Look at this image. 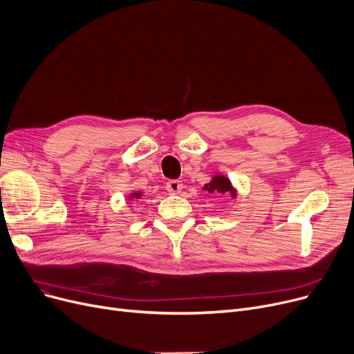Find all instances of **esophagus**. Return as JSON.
Instances as JSON below:
<instances>
[{"instance_id": "obj_1", "label": "esophagus", "mask_w": 354, "mask_h": 354, "mask_svg": "<svg viewBox=\"0 0 354 354\" xmlns=\"http://www.w3.org/2000/svg\"><path fill=\"white\" fill-rule=\"evenodd\" d=\"M165 189L170 194H177L183 189V183L180 180H170L165 184Z\"/></svg>"}]
</instances>
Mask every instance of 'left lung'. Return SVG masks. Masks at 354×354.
Listing matches in <instances>:
<instances>
[{"label": "left lung", "instance_id": "8db88e82", "mask_svg": "<svg viewBox=\"0 0 354 354\" xmlns=\"http://www.w3.org/2000/svg\"><path fill=\"white\" fill-rule=\"evenodd\" d=\"M205 190L209 193H230L232 196L236 194L230 186V181L223 176H216L209 184H206Z\"/></svg>", "mask_w": 354, "mask_h": 354}]
</instances>
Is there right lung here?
<instances>
[{"label":"right lung","mask_w":354,"mask_h":354,"mask_svg":"<svg viewBox=\"0 0 354 354\" xmlns=\"http://www.w3.org/2000/svg\"><path fill=\"white\" fill-rule=\"evenodd\" d=\"M132 197H137V198H140V197H141V194H140V193H136V194H132V196H131V198H132Z\"/></svg>","instance_id":"add662e5"}]
</instances>
